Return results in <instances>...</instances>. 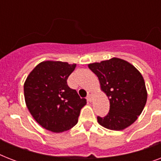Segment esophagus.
Wrapping results in <instances>:
<instances>
[{"label":"esophagus","mask_w":161,"mask_h":161,"mask_svg":"<svg viewBox=\"0 0 161 161\" xmlns=\"http://www.w3.org/2000/svg\"><path fill=\"white\" fill-rule=\"evenodd\" d=\"M92 96H93V93L91 91H88V95H87V99H88V101H89V102L92 101Z\"/></svg>","instance_id":"obj_1"}]
</instances>
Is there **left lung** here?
Returning <instances> with one entry per match:
<instances>
[{"label": "left lung", "mask_w": 161, "mask_h": 161, "mask_svg": "<svg viewBox=\"0 0 161 161\" xmlns=\"http://www.w3.org/2000/svg\"><path fill=\"white\" fill-rule=\"evenodd\" d=\"M98 78L101 89L109 98V111L98 116L99 125L112 130H122L132 125L142 113L147 91L141 73L133 65L114 58L88 64Z\"/></svg>", "instance_id": "1"}]
</instances>
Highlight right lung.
Wrapping results in <instances>:
<instances>
[{"instance_id": "1", "label": "right lung", "mask_w": 161, "mask_h": 161, "mask_svg": "<svg viewBox=\"0 0 161 161\" xmlns=\"http://www.w3.org/2000/svg\"><path fill=\"white\" fill-rule=\"evenodd\" d=\"M76 64L47 61L31 71L24 83L25 101L32 117L44 129L60 133L78 123L87 103L67 80Z\"/></svg>"}]
</instances>
